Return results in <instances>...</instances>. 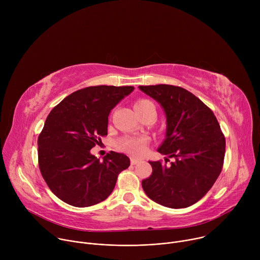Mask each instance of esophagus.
I'll use <instances>...</instances> for the list:
<instances>
[{
	"label": "esophagus",
	"instance_id": "esophagus-1",
	"mask_svg": "<svg viewBox=\"0 0 260 260\" xmlns=\"http://www.w3.org/2000/svg\"><path fill=\"white\" fill-rule=\"evenodd\" d=\"M139 162H140L139 159H136V158H132V159H131V164H132L133 166H135V165H137V164H139Z\"/></svg>",
	"mask_w": 260,
	"mask_h": 260
}]
</instances>
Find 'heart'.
<instances>
[{
	"instance_id": "b5f03b06",
	"label": "heart",
	"mask_w": 260,
	"mask_h": 260,
	"mask_svg": "<svg viewBox=\"0 0 260 260\" xmlns=\"http://www.w3.org/2000/svg\"><path fill=\"white\" fill-rule=\"evenodd\" d=\"M134 107L137 112H142L144 110L154 107V105L149 100H139L135 103ZM147 144L148 140L146 138L127 137L118 142V147L133 156H142L147 151Z\"/></svg>"
}]
</instances>
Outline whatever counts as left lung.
Listing matches in <instances>:
<instances>
[{"label":"left lung","instance_id":"obj_1","mask_svg":"<svg viewBox=\"0 0 260 260\" xmlns=\"http://www.w3.org/2000/svg\"><path fill=\"white\" fill-rule=\"evenodd\" d=\"M139 88L164 109L166 138L157 151L175 158L170 166L149 161L152 174L142 181V187L161 206L187 208L211 189L220 175L225 138L211 109L188 90L167 84Z\"/></svg>","mask_w":260,"mask_h":260}]
</instances>
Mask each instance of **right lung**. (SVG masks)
Listing matches in <instances>:
<instances>
[{"instance_id": "1", "label": "right lung", "mask_w": 260, "mask_h": 260, "mask_svg": "<svg viewBox=\"0 0 260 260\" xmlns=\"http://www.w3.org/2000/svg\"><path fill=\"white\" fill-rule=\"evenodd\" d=\"M134 86H90L71 93L55 106L38 138L41 174L50 190L74 207H89L113 191L120 172L129 167L123 153L103 160L90 149L108 134V116Z\"/></svg>"}]
</instances>
